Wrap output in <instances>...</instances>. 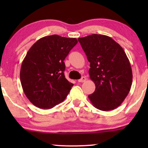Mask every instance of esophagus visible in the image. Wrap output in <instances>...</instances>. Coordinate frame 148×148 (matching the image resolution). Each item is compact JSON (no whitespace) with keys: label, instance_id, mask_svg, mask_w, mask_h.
<instances>
[{"label":"esophagus","instance_id":"34e87169","mask_svg":"<svg viewBox=\"0 0 148 148\" xmlns=\"http://www.w3.org/2000/svg\"><path fill=\"white\" fill-rule=\"evenodd\" d=\"M86 78L85 77H82L80 79L78 80V82H86Z\"/></svg>","mask_w":148,"mask_h":148}]
</instances>
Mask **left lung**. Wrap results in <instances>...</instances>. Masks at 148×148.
I'll return each instance as SVG.
<instances>
[{"label":"left lung","instance_id":"1","mask_svg":"<svg viewBox=\"0 0 148 148\" xmlns=\"http://www.w3.org/2000/svg\"><path fill=\"white\" fill-rule=\"evenodd\" d=\"M78 41L90 62V79L96 90L89 95L99 110H111L122 104L132 84L129 60L123 48L109 36L92 34Z\"/></svg>","mask_w":148,"mask_h":148}]
</instances>
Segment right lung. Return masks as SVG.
Segmentation results:
<instances>
[{"mask_svg": "<svg viewBox=\"0 0 148 148\" xmlns=\"http://www.w3.org/2000/svg\"><path fill=\"white\" fill-rule=\"evenodd\" d=\"M77 43L76 38L52 35L40 38L22 62L20 80L34 106L49 109L62 102L73 84L65 78L64 60Z\"/></svg>", "mask_w": 148, "mask_h": 148, "instance_id": "obj_1", "label": "right lung"}]
</instances>
